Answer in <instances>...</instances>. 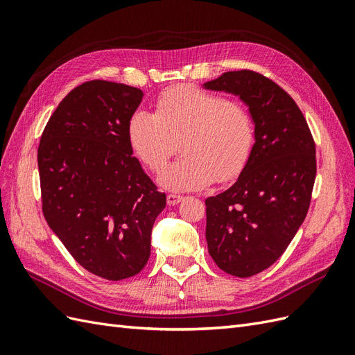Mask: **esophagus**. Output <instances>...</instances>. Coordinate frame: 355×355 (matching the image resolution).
I'll list each match as a JSON object with an SVG mask.
<instances>
[{
    "label": "esophagus",
    "mask_w": 355,
    "mask_h": 355,
    "mask_svg": "<svg viewBox=\"0 0 355 355\" xmlns=\"http://www.w3.org/2000/svg\"><path fill=\"white\" fill-rule=\"evenodd\" d=\"M182 200H184V197L176 196V194H168L167 196V204H168V206H175V204H179Z\"/></svg>",
    "instance_id": "obj_1"
}]
</instances>
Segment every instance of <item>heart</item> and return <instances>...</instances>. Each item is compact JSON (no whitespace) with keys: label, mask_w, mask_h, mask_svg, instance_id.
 I'll use <instances>...</instances> for the list:
<instances>
[{"label":"heart","mask_w":355,"mask_h":355,"mask_svg":"<svg viewBox=\"0 0 355 355\" xmlns=\"http://www.w3.org/2000/svg\"><path fill=\"white\" fill-rule=\"evenodd\" d=\"M137 157L153 171L162 170L180 141L184 157L159 175L170 191L187 192L228 182L247 166L254 125L243 105L196 85H176L159 94L155 112L137 110L127 124Z\"/></svg>","instance_id":"b5f03b06"}]
</instances>
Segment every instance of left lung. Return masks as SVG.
Returning a JSON list of instances; mask_svg holds the SVG:
<instances>
[{"mask_svg":"<svg viewBox=\"0 0 355 355\" xmlns=\"http://www.w3.org/2000/svg\"><path fill=\"white\" fill-rule=\"evenodd\" d=\"M204 89L249 106L254 145L237 182L206 200L209 253L222 271L245 278L270 268L302 225L317 173L315 144L296 102L254 71H230Z\"/></svg>","mask_w":355,"mask_h":355,"instance_id":"obj_1","label":"left lung"}]
</instances>
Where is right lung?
Listing matches in <instances>:
<instances>
[{"instance_id":"obj_1","label":"right lung","mask_w":355,"mask_h":355,"mask_svg":"<svg viewBox=\"0 0 355 355\" xmlns=\"http://www.w3.org/2000/svg\"><path fill=\"white\" fill-rule=\"evenodd\" d=\"M142 98L125 84L84 83L59 103L38 146L49 227L84 270L111 282L142 271L166 207L127 136Z\"/></svg>"}]
</instances>
